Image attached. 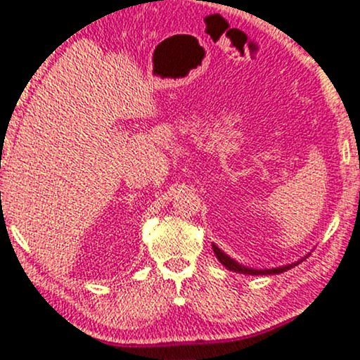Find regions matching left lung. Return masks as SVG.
Listing matches in <instances>:
<instances>
[{"mask_svg":"<svg viewBox=\"0 0 360 360\" xmlns=\"http://www.w3.org/2000/svg\"><path fill=\"white\" fill-rule=\"evenodd\" d=\"M212 249H214V255L217 256V259L221 261V263L226 266L227 269H231V271H236V273H243V274H252V276H259V274H280L283 271H288V269L293 268V266H297L302 263L305 257H303L302 261H298V263H291V264H286V266H280V268H271V269H255V268H248V266H243L239 264L238 261L231 259L229 256L226 255V252L221 251L215 244H212Z\"/></svg>","mask_w":360,"mask_h":360,"instance_id":"left-lung-1","label":"left lung"}]
</instances>
